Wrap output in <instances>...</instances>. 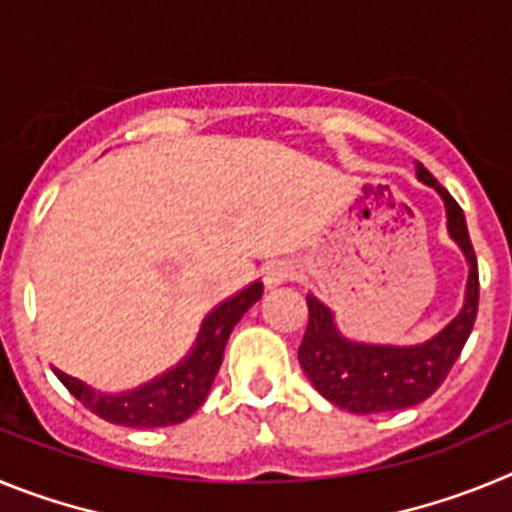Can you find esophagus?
<instances>
[{"label": "esophagus", "instance_id": "esophagus-1", "mask_svg": "<svg viewBox=\"0 0 512 512\" xmlns=\"http://www.w3.org/2000/svg\"><path fill=\"white\" fill-rule=\"evenodd\" d=\"M292 279V266L284 264V261H274L264 269V284L266 287H279V284L289 282Z\"/></svg>", "mask_w": 512, "mask_h": 512}]
</instances>
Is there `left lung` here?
I'll return each mask as SVG.
<instances>
[{"instance_id": "obj_1", "label": "left lung", "mask_w": 512, "mask_h": 512, "mask_svg": "<svg viewBox=\"0 0 512 512\" xmlns=\"http://www.w3.org/2000/svg\"><path fill=\"white\" fill-rule=\"evenodd\" d=\"M418 179L446 202L449 233L469 261L467 297L459 315L436 338L420 346L397 348L346 341L333 325L328 307L307 295L310 318L300 343V364L315 390L348 413H390L428 400L449 377L477 320L479 271L464 212L423 164H418Z\"/></svg>"}]
</instances>
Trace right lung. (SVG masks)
<instances>
[{"label": "right lung", "mask_w": 512, "mask_h": 512, "mask_svg": "<svg viewBox=\"0 0 512 512\" xmlns=\"http://www.w3.org/2000/svg\"><path fill=\"white\" fill-rule=\"evenodd\" d=\"M261 295H264V284L253 282L248 289L215 307L202 323L200 338H197L192 354L171 372L161 374L133 392L102 395V392L87 387L81 379L69 377L58 369L53 372L84 408L92 410L107 423L128 425V428H164V425L182 423L189 415L197 413L205 402L217 369L223 364L225 343H228L235 323L246 315L253 302L261 300Z\"/></svg>", "instance_id": "1"}]
</instances>
